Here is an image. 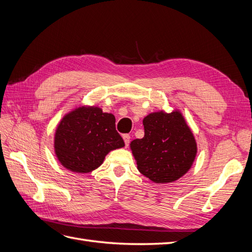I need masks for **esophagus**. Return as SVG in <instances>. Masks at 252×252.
Masks as SVG:
<instances>
[{"instance_id": "34e87169", "label": "esophagus", "mask_w": 252, "mask_h": 252, "mask_svg": "<svg viewBox=\"0 0 252 252\" xmlns=\"http://www.w3.org/2000/svg\"><path fill=\"white\" fill-rule=\"evenodd\" d=\"M123 140L125 142V146L127 147L130 143V135L129 134H123Z\"/></svg>"}]
</instances>
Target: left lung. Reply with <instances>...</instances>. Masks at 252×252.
<instances>
[{
	"mask_svg": "<svg viewBox=\"0 0 252 252\" xmlns=\"http://www.w3.org/2000/svg\"><path fill=\"white\" fill-rule=\"evenodd\" d=\"M145 135L130 144L137 169L156 184L175 181L192 167L194 135L179 111L153 112L144 121Z\"/></svg>",
	"mask_w": 252,
	"mask_h": 252,
	"instance_id": "8db88e82",
	"label": "left lung"
}]
</instances>
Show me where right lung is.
Instances as JSON below:
<instances>
[{
  "label": "right lung",
  "instance_id": "1",
  "mask_svg": "<svg viewBox=\"0 0 252 252\" xmlns=\"http://www.w3.org/2000/svg\"><path fill=\"white\" fill-rule=\"evenodd\" d=\"M125 146L116 130L114 115L98 107H79L67 114L55 133V153L67 170L89 173L97 169L106 154Z\"/></svg>",
  "mask_w": 252,
  "mask_h": 252
}]
</instances>
